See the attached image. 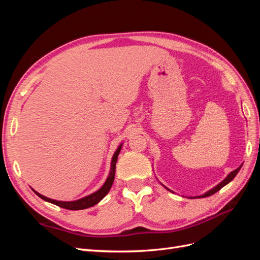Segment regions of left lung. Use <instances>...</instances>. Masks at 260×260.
Segmentation results:
<instances>
[{
  "label": "left lung",
  "mask_w": 260,
  "mask_h": 260,
  "mask_svg": "<svg viewBox=\"0 0 260 260\" xmlns=\"http://www.w3.org/2000/svg\"><path fill=\"white\" fill-rule=\"evenodd\" d=\"M241 167H242V165H241V166L238 168V169H235V170H233L232 172H230V174L229 175H228L226 176V178L223 180V181H221V182H220L218 185H216L215 187H212L211 188V190H209L208 192H206L205 194H203V195H201V196H198V198H195V199H202V198H207V196H210V195H212V194H215L216 192H218L219 190H220V188H222L224 185H226L228 183H229V182H231V181L234 179V177L235 176H237L238 175V172L240 171V169H241ZM165 186V185H164ZM165 187H166V186H165ZM167 188V187H166ZM167 190L168 191H170L169 190V188H167ZM170 192H172V191H170Z\"/></svg>",
  "instance_id": "8db88e82"
}]
</instances>
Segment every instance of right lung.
I'll return each mask as SVG.
<instances>
[{"label": "right lung", "mask_w": 260, "mask_h": 260, "mask_svg": "<svg viewBox=\"0 0 260 260\" xmlns=\"http://www.w3.org/2000/svg\"><path fill=\"white\" fill-rule=\"evenodd\" d=\"M121 144L120 146L116 149V152L113 156L112 158V166H111V172H109V176L107 178V180L105 181V183L103 184L100 190H98L96 192H94L88 196H85L83 199L80 200H77V201H73V202H61V201H55L49 198H45V196L41 195L40 193H38L34 190V192L39 196V198H41L42 200L52 203L54 205H57L61 208H65V209H69V210H80V209H85V208H89L92 207L94 205H96V204L103 200L105 196L107 195V193L111 190V187L113 185L114 182V179H115V170H116V162L118 159V155L120 153V149H121Z\"/></svg>", "instance_id": "1"}]
</instances>
